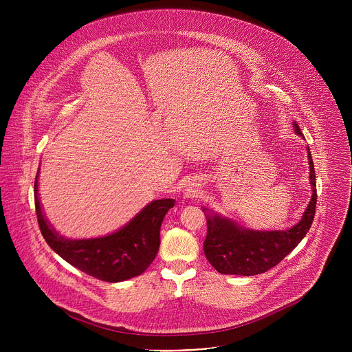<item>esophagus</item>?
<instances>
[{
    "mask_svg": "<svg viewBox=\"0 0 352 352\" xmlns=\"http://www.w3.org/2000/svg\"><path fill=\"white\" fill-rule=\"evenodd\" d=\"M196 190H195V188L193 186H186L185 189H184V193L185 195H192V193H195Z\"/></svg>",
    "mask_w": 352,
    "mask_h": 352,
    "instance_id": "1",
    "label": "esophagus"
}]
</instances>
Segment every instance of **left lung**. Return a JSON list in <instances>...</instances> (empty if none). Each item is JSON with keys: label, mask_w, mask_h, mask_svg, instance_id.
Masks as SVG:
<instances>
[{"label": "left lung", "mask_w": 352, "mask_h": 352, "mask_svg": "<svg viewBox=\"0 0 352 352\" xmlns=\"http://www.w3.org/2000/svg\"><path fill=\"white\" fill-rule=\"evenodd\" d=\"M295 133L302 136L294 122ZM309 179L312 196L298 224L285 231H255L242 228L236 223L217 213L208 214V235L204 242L205 255L210 265L221 274L255 276L278 265L308 234L316 210V175L308 147ZM206 212V209H204Z\"/></svg>", "instance_id": "1"}]
</instances>
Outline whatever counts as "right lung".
<instances>
[{
  "label": "right lung",
  "mask_w": 352,
  "mask_h": 352,
  "mask_svg": "<svg viewBox=\"0 0 352 352\" xmlns=\"http://www.w3.org/2000/svg\"><path fill=\"white\" fill-rule=\"evenodd\" d=\"M38 171L34 179V206L40 231L56 254L83 273L109 283L142 274L159 252L160 227L174 199H159L144 206L126 226L106 236L68 239L52 227L38 200Z\"/></svg>",
  "instance_id": "add662e5"
}]
</instances>
